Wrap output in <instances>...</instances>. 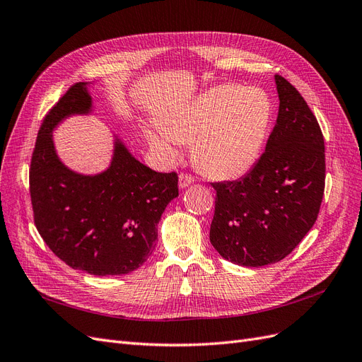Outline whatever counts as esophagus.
<instances>
[{"label": "esophagus", "mask_w": 362, "mask_h": 362, "mask_svg": "<svg viewBox=\"0 0 362 362\" xmlns=\"http://www.w3.org/2000/svg\"><path fill=\"white\" fill-rule=\"evenodd\" d=\"M193 182H194V178L192 177V175L181 173L180 177H178V185H180V189L189 187V185H190V184H193Z\"/></svg>", "instance_id": "esophagus-1"}]
</instances>
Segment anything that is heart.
I'll use <instances>...</instances> for the list:
<instances>
[{
    "label": "heart",
    "mask_w": 362,
    "mask_h": 362,
    "mask_svg": "<svg viewBox=\"0 0 362 362\" xmlns=\"http://www.w3.org/2000/svg\"><path fill=\"white\" fill-rule=\"evenodd\" d=\"M273 105L259 87L222 84L180 107L164 131H146L149 145L173 158L182 141H194L198 166L214 178H238L261 157L272 124Z\"/></svg>",
    "instance_id": "1"
}]
</instances>
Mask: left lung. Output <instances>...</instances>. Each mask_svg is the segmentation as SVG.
<instances>
[{"instance_id":"8db88e82","label":"left lung","mask_w":362,"mask_h":362,"mask_svg":"<svg viewBox=\"0 0 362 362\" xmlns=\"http://www.w3.org/2000/svg\"><path fill=\"white\" fill-rule=\"evenodd\" d=\"M276 125L266 152L238 181L214 182L210 242L225 259L261 267L286 258L317 221L325 192V140L302 95L275 75Z\"/></svg>"}]
</instances>
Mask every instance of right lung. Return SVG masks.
<instances>
[{
  "label": "right lung",
  "instance_id": "obj_1",
  "mask_svg": "<svg viewBox=\"0 0 362 362\" xmlns=\"http://www.w3.org/2000/svg\"><path fill=\"white\" fill-rule=\"evenodd\" d=\"M90 84L72 86L43 119L30 169L35 223L72 269L95 276L127 275L156 249L157 225L178 196V177L145 166L116 133L104 170L81 173L62 161L52 133L72 116L93 113Z\"/></svg>",
  "mask_w": 362,
  "mask_h": 362
}]
</instances>
